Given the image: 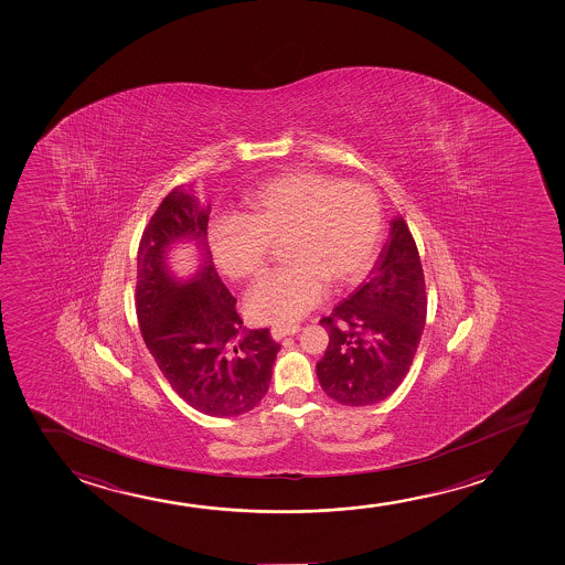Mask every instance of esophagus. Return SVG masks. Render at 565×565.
I'll return each mask as SVG.
<instances>
[{
    "label": "esophagus",
    "mask_w": 565,
    "mask_h": 565,
    "mask_svg": "<svg viewBox=\"0 0 565 565\" xmlns=\"http://www.w3.org/2000/svg\"><path fill=\"white\" fill-rule=\"evenodd\" d=\"M301 330V326H274L271 328V338L274 340H284L287 335H294V333L299 332Z\"/></svg>",
    "instance_id": "1"
}]
</instances>
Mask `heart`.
<instances>
[{
    "label": "heart",
    "mask_w": 565,
    "mask_h": 565,
    "mask_svg": "<svg viewBox=\"0 0 565 565\" xmlns=\"http://www.w3.org/2000/svg\"><path fill=\"white\" fill-rule=\"evenodd\" d=\"M382 235L384 209L371 185L297 170L256 186L245 220H217L210 247L227 278L253 279L266 268L271 243L286 241L289 264L256 284L248 312L260 324L291 326L322 301L330 284L345 289L363 281Z\"/></svg>",
    "instance_id": "heart-1"
}]
</instances>
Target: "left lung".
<instances>
[{
  "instance_id": "left-lung-1",
  "label": "left lung",
  "mask_w": 565,
  "mask_h": 565,
  "mask_svg": "<svg viewBox=\"0 0 565 565\" xmlns=\"http://www.w3.org/2000/svg\"><path fill=\"white\" fill-rule=\"evenodd\" d=\"M425 322L423 264L409 225L397 216L363 286L320 318L330 338L317 363L326 395L364 407L394 394L409 372Z\"/></svg>"
}]
</instances>
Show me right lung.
Here are the masks:
<instances>
[{
    "mask_svg": "<svg viewBox=\"0 0 565 565\" xmlns=\"http://www.w3.org/2000/svg\"><path fill=\"white\" fill-rule=\"evenodd\" d=\"M209 214L181 185L150 217L137 255V318L148 351L183 402L210 417H237L268 392L279 343L268 328L245 332L237 299L212 263ZM178 239H193L202 250V266L186 282L164 264Z\"/></svg>",
    "mask_w": 565,
    "mask_h": 565,
    "instance_id": "add662e5",
    "label": "right lung"
}]
</instances>
